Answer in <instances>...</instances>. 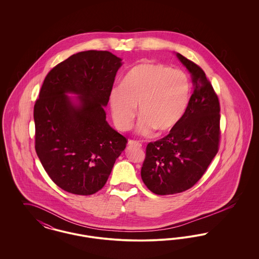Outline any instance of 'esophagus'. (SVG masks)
<instances>
[{
    "label": "esophagus",
    "instance_id": "obj_1",
    "mask_svg": "<svg viewBox=\"0 0 259 259\" xmlns=\"http://www.w3.org/2000/svg\"><path fill=\"white\" fill-rule=\"evenodd\" d=\"M128 146L129 147H137V148H142V144H140L139 142H136V141H132L130 140L128 142Z\"/></svg>",
    "mask_w": 259,
    "mask_h": 259
}]
</instances>
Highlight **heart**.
Listing matches in <instances>:
<instances>
[{"label": "heart", "instance_id": "b5f03b06", "mask_svg": "<svg viewBox=\"0 0 259 259\" xmlns=\"http://www.w3.org/2000/svg\"><path fill=\"white\" fill-rule=\"evenodd\" d=\"M191 85L184 71L159 63L142 62L133 66L111 91L112 119L120 131L131 128L139 105L137 132L149 136L165 133L182 119L187 108Z\"/></svg>", "mask_w": 259, "mask_h": 259}]
</instances>
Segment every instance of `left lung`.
Instances as JSON below:
<instances>
[{
  "label": "left lung",
  "mask_w": 259,
  "mask_h": 259,
  "mask_svg": "<svg viewBox=\"0 0 259 259\" xmlns=\"http://www.w3.org/2000/svg\"><path fill=\"white\" fill-rule=\"evenodd\" d=\"M176 55L191 74L194 90L179 123L166 137L147 147L141 176L157 195L192 187L217 155L220 144L219 98L204 71L182 54Z\"/></svg>",
  "instance_id": "8db88e82"
}]
</instances>
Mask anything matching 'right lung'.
Listing matches in <instances>:
<instances>
[{"instance_id": "obj_1", "label": "right lung", "mask_w": 259, "mask_h": 259, "mask_svg": "<svg viewBox=\"0 0 259 259\" xmlns=\"http://www.w3.org/2000/svg\"><path fill=\"white\" fill-rule=\"evenodd\" d=\"M121 61L109 51H81L45 78L34 107L35 148L50 179L67 192L96 193L126 148L104 110Z\"/></svg>"}]
</instances>
